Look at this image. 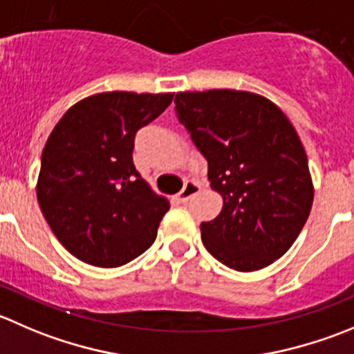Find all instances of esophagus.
<instances>
[{
	"label": "esophagus",
	"mask_w": 354,
	"mask_h": 354,
	"mask_svg": "<svg viewBox=\"0 0 354 354\" xmlns=\"http://www.w3.org/2000/svg\"><path fill=\"white\" fill-rule=\"evenodd\" d=\"M198 192H201V185L195 183V181H187V183H185V187H183V190L178 194V201H180L181 204H185V202L190 201L194 195H197Z\"/></svg>",
	"instance_id": "esophagus-1"
}]
</instances>
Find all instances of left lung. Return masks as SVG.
I'll return each mask as SVG.
<instances>
[{
    "label": "left lung",
    "mask_w": 354,
    "mask_h": 354,
    "mask_svg": "<svg viewBox=\"0 0 354 354\" xmlns=\"http://www.w3.org/2000/svg\"><path fill=\"white\" fill-rule=\"evenodd\" d=\"M174 104L223 198L221 212L201 225L202 243L236 272L266 268L296 242L313 205L308 157L292 122L250 91H183Z\"/></svg>",
    "instance_id": "8db88e82"
}]
</instances>
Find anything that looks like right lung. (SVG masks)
I'll return each mask as SVG.
<instances>
[{
  "label": "right lung",
  "mask_w": 354,
  "mask_h": 354,
  "mask_svg": "<svg viewBox=\"0 0 354 354\" xmlns=\"http://www.w3.org/2000/svg\"><path fill=\"white\" fill-rule=\"evenodd\" d=\"M174 93L105 91L72 105L46 140L36 195L62 245L77 259L118 268L145 252L169 202L133 164L135 135Z\"/></svg>",
  "instance_id": "add662e5"
}]
</instances>
